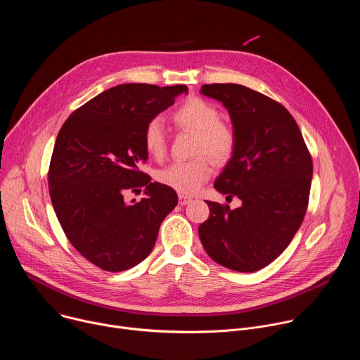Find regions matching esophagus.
<instances>
[{
  "mask_svg": "<svg viewBox=\"0 0 360 360\" xmlns=\"http://www.w3.org/2000/svg\"><path fill=\"white\" fill-rule=\"evenodd\" d=\"M193 200V198H191V196H188V195H182V193H179V196H178V202H179V205H188V203H191Z\"/></svg>",
  "mask_w": 360,
  "mask_h": 360,
  "instance_id": "esophagus-1",
  "label": "esophagus"
}]
</instances>
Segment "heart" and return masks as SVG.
<instances>
[{
	"label": "heart",
	"mask_w": 360,
	"mask_h": 360,
	"mask_svg": "<svg viewBox=\"0 0 360 360\" xmlns=\"http://www.w3.org/2000/svg\"><path fill=\"white\" fill-rule=\"evenodd\" d=\"M219 111L199 96H189L172 114L174 122L196 134L195 153H208L214 162L226 164L236 149V132L219 121ZM143 146L153 158H161L167 150V136L162 122L150 120L143 129ZM212 175V162L207 155H198L189 161H179L158 172V181L182 195H193Z\"/></svg>",
	"instance_id": "b5f03b06"
}]
</instances>
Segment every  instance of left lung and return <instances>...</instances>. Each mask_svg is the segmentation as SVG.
Masks as SVG:
<instances>
[{"instance_id":"8db88e82","label":"left lung","mask_w":360,"mask_h":360,"mask_svg":"<svg viewBox=\"0 0 360 360\" xmlns=\"http://www.w3.org/2000/svg\"><path fill=\"white\" fill-rule=\"evenodd\" d=\"M200 94L228 110L236 149L214 186L242 205L207 200L199 225L211 258L236 272L265 268L286 249L302 225L314 174L312 157L289 111L272 98L238 84L202 85Z\"/></svg>"}]
</instances>
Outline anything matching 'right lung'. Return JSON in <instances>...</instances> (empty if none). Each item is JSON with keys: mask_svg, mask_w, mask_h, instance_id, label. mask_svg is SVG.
<instances>
[{"mask_svg": "<svg viewBox=\"0 0 360 360\" xmlns=\"http://www.w3.org/2000/svg\"><path fill=\"white\" fill-rule=\"evenodd\" d=\"M186 85L122 84L75 110L58 132L48 171L49 196L72 246L108 272L136 266L176 207V192L139 171L148 160L145 125L169 108ZM146 198L127 202V190Z\"/></svg>", "mask_w": 360, "mask_h": 360, "instance_id": "right-lung-1", "label": "right lung"}]
</instances>
